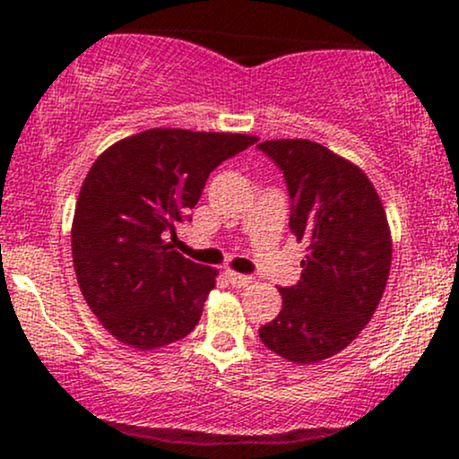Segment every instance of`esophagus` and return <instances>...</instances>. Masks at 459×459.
I'll return each instance as SVG.
<instances>
[{"mask_svg": "<svg viewBox=\"0 0 459 459\" xmlns=\"http://www.w3.org/2000/svg\"><path fill=\"white\" fill-rule=\"evenodd\" d=\"M226 280H229V284L238 286V289H244V286L253 284L251 275H242V273H233V271H226Z\"/></svg>", "mask_w": 459, "mask_h": 459, "instance_id": "1", "label": "esophagus"}]
</instances>
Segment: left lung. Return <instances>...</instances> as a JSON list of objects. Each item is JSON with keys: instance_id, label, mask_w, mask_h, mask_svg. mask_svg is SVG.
I'll list each match as a JSON object with an SVG mask.
<instances>
[{"instance_id": "1", "label": "left lung", "mask_w": 459, "mask_h": 459, "mask_svg": "<svg viewBox=\"0 0 459 459\" xmlns=\"http://www.w3.org/2000/svg\"><path fill=\"white\" fill-rule=\"evenodd\" d=\"M257 148L284 173L289 226L307 244L302 277L280 289V316L259 328V340L289 362H319L346 349L382 299L391 271L386 212L367 175L322 143Z\"/></svg>"}]
</instances>
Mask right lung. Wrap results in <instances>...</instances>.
Returning a JSON list of instances; mask_svg holds the SVG:
<instances>
[{"label": "right lung", "mask_w": 459, "mask_h": 459, "mask_svg": "<svg viewBox=\"0 0 459 459\" xmlns=\"http://www.w3.org/2000/svg\"><path fill=\"white\" fill-rule=\"evenodd\" d=\"M255 142L151 128L97 157L77 197L73 264L86 304L110 335L152 351L195 328L217 271L173 251L169 235L191 221L208 175Z\"/></svg>", "instance_id": "add662e5"}]
</instances>
